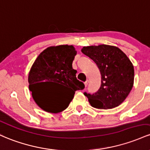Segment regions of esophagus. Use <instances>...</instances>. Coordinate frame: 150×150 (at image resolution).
I'll list each match as a JSON object with an SVG mask.
<instances>
[{"mask_svg": "<svg viewBox=\"0 0 150 150\" xmlns=\"http://www.w3.org/2000/svg\"><path fill=\"white\" fill-rule=\"evenodd\" d=\"M88 83V81H86V82H84V85H85V87L87 86Z\"/></svg>", "mask_w": 150, "mask_h": 150, "instance_id": "34e87169", "label": "esophagus"}]
</instances>
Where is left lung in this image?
Wrapping results in <instances>:
<instances>
[{"instance_id":"1","label":"left lung","mask_w":150,"mask_h":150,"mask_svg":"<svg viewBox=\"0 0 150 150\" xmlns=\"http://www.w3.org/2000/svg\"><path fill=\"white\" fill-rule=\"evenodd\" d=\"M81 52L96 64L101 74L100 89L93 95L84 93L91 105L105 110L120 105L134 84V67L129 59L112 45L83 47Z\"/></svg>"}]
</instances>
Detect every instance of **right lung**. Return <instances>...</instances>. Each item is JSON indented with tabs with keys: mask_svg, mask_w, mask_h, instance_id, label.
I'll list each match as a JSON object with an SVG mask.
<instances>
[{
	"mask_svg": "<svg viewBox=\"0 0 150 150\" xmlns=\"http://www.w3.org/2000/svg\"><path fill=\"white\" fill-rule=\"evenodd\" d=\"M76 52L73 45L49 47L38 55L32 65L28 74L29 89L35 102L45 111L57 113L64 110L76 91L85 87L77 80L76 70L72 68ZM51 83L62 85L65 89L54 92L47 87Z\"/></svg>",
	"mask_w": 150,
	"mask_h": 150,
	"instance_id": "right-lung-1",
	"label": "right lung"
}]
</instances>
